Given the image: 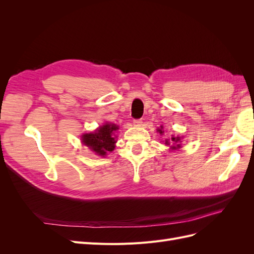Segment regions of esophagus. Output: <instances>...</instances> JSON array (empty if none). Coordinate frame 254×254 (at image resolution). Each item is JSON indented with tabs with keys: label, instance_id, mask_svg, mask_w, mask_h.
<instances>
[{
	"label": "esophagus",
	"instance_id": "esophagus-1",
	"mask_svg": "<svg viewBox=\"0 0 254 254\" xmlns=\"http://www.w3.org/2000/svg\"><path fill=\"white\" fill-rule=\"evenodd\" d=\"M142 120H134L133 121V124L135 125V126H141L142 125Z\"/></svg>",
	"mask_w": 254,
	"mask_h": 254
}]
</instances>
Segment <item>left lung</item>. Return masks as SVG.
I'll use <instances>...</instances> for the list:
<instances>
[{"mask_svg":"<svg viewBox=\"0 0 254 254\" xmlns=\"http://www.w3.org/2000/svg\"><path fill=\"white\" fill-rule=\"evenodd\" d=\"M158 132H160V134L162 135L163 134V127L161 126L159 129H158ZM182 141H181V137L180 136H174V135H172V137H171V140H168V139H166L165 141H164V143H165V145L166 146H170L171 147V149H178V148H180L181 147V143Z\"/></svg>","mask_w":254,"mask_h":254,"instance_id":"obj_1","label":"left lung"}]
</instances>
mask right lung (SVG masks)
<instances>
[{
	"mask_svg": "<svg viewBox=\"0 0 254 254\" xmlns=\"http://www.w3.org/2000/svg\"><path fill=\"white\" fill-rule=\"evenodd\" d=\"M119 129V126L111 123H105L103 126L97 128L94 132L84 133L81 135V142L86 145L96 155L105 157L107 152H111L115 148L114 132Z\"/></svg>",
	"mask_w": 254,
	"mask_h": 254,
	"instance_id": "add662e5",
	"label": "right lung"
}]
</instances>
